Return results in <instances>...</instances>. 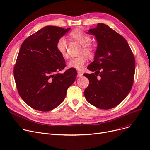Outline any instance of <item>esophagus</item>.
I'll return each instance as SVG.
<instances>
[{
    "mask_svg": "<svg viewBox=\"0 0 150 150\" xmlns=\"http://www.w3.org/2000/svg\"><path fill=\"white\" fill-rule=\"evenodd\" d=\"M77 73H78V76H81L83 75V72H81V71H79V70L78 71Z\"/></svg>",
    "mask_w": 150,
    "mask_h": 150,
    "instance_id": "1",
    "label": "esophagus"
}]
</instances>
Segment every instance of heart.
I'll use <instances>...</instances> for the list:
<instances>
[{
    "label": "heart",
    "mask_w": 150,
    "mask_h": 150,
    "mask_svg": "<svg viewBox=\"0 0 150 150\" xmlns=\"http://www.w3.org/2000/svg\"><path fill=\"white\" fill-rule=\"evenodd\" d=\"M71 39L79 42L83 45L81 53L85 54L89 58H92L95 54V48L91 44V37L84 32L80 29H75L69 34ZM56 48L58 53L63 58L67 57V41L64 36L60 37L56 44ZM86 62V58L84 56L71 58L67 62L69 68H73L76 70H81Z\"/></svg>",
    "instance_id": "obj_1"
}]
</instances>
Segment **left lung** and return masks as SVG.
Instances as JSON below:
<instances>
[{"instance_id":"1","label":"left lung","mask_w":150,"mask_h":150,"mask_svg":"<svg viewBox=\"0 0 150 150\" xmlns=\"http://www.w3.org/2000/svg\"><path fill=\"white\" fill-rule=\"evenodd\" d=\"M96 36L94 61L84 74L89 84L84 92L89 103L109 109L119 105L129 93L135 73V58L126 39L104 23L87 32Z\"/></svg>"}]
</instances>
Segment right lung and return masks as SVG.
I'll use <instances>...</instances> for the list:
<instances>
[{
  "label": "right lung",
  "mask_w": 150,
  "mask_h": 150,
  "mask_svg": "<svg viewBox=\"0 0 150 150\" xmlns=\"http://www.w3.org/2000/svg\"><path fill=\"white\" fill-rule=\"evenodd\" d=\"M70 28L46 26L28 36L21 45L14 67V77L22 99L31 108L49 111L59 106L77 72L66 67L56 44Z\"/></svg>",
  "instance_id": "add662e5"
}]
</instances>
